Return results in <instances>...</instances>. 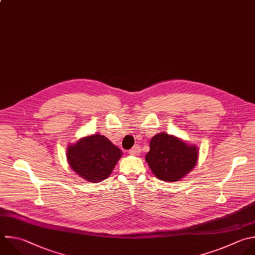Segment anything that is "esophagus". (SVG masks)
<instances>
[{
	"instance_id": "1",
	"label": "esophagus",
	"mask_w": 255,
	"mask_h": 255,
	"mask_svg": "<svg viewBox=\"0 0 255 255\" xmlns=\"http://www.w3.org/2000/svg\"><path fill=\"white\" fill-rule=\"evenodd\" d=\"M130 155H134V156H138L141 153V149L139 146H134L130 151H129Z\"/></svg>"
}]
</instances>
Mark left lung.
Returning a JSON list of instances; mask_svg holds the SVG:
<instances>
[{"instance_id": "1", "label": "left lung", "mask_w": 255, "mask_h": 255, "mask_svg": "<svg viewBox=\"0 0 255 255\" xmlns=\"http://www.w3.org/2000/svg\"><path fill=\"white\" fill-rule=\"evenodd\" d=\"M198 156L196 145L163 132L151 138L150 150L145 160L155 177L166 182H175L192 170L197 164Z\"/></svg>"}]
</instances>
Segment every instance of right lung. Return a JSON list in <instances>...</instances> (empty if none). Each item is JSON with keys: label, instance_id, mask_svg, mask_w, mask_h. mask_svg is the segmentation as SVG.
<instances>
[{"label": "right lung", "instance_id": "add662e5", "mask_svg": "<svg viewBox=\"0 0 255 255\" xmlns=\"http://www.w3.org/2000/svg\"><path fill=\"white\" fill-rule=\"evenodd\" d=\"M67 161L72 170L89 182L108 178L122 156V151L99 133L80 138L67 148Z\"/></svg>", "mask_w": 255, "mask_h": 255}]
</instances>
